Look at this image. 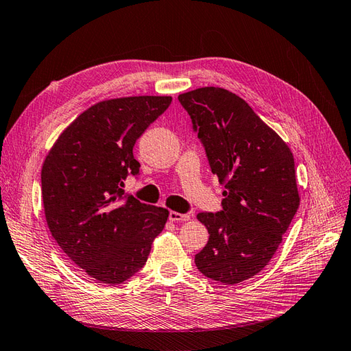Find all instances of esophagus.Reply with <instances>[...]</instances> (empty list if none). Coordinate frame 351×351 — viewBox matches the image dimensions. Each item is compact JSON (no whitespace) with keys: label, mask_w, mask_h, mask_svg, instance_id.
I'll return each instance as SVG.
<instances>
[{"label":"esophagus","mask_w":351,"mask_h":351,"mask_svg":"<svg viewBox=\"0 0 351 351\" xmlns=\"http://www.w3.org/2000/svg\"><path fill=\"white\" fill-rule=\"evenodd\" d=\"M168 218H169V221H174V222H183V221H189L190 215L189 214H178V212L169 210Z\"/></svg>","instance_id":"1"}]
</instances>
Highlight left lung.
<instances>
[{
  "mask_svg": "<svg viewBox=\"0 0 351 351\" xmlns=\"http://www.w3.org/2000/svg\"><path fill=\"white\" fill-rule=\"evenodd\" d=\"M224 183L218 212H199L209 240L195 263L205 277L239 284L267 267L300 205L294 158L246 101L222 88L178 95Z\"/></svg>",
  "mask_w": 351,
  "mask_h": 351,
  "instance_id": "1",
  "label": "left lung"
}]
</instances>
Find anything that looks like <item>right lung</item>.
<instances>
[{
	"mask_svg": "<svg viewBox=\"0 0 351 351\" xmlns=\"http://www.w3.org/2000/svg\"><path fill=\"white\" fill-rule=\"evenodd\" d=\"M171 97L102 101L80 114L49 151L40 173L52 237L90 278L121 284L139 272L162 231L168 210L124 196L127 176H139L136 141Z\"/></svg>",
	"mask_w": 351,
	"mask_h": 351,
	"instance_id": "right-lung-1",
	"label": "right lung"
}]
</instances>
